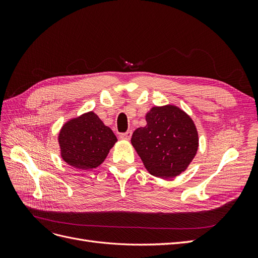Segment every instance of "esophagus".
I'll return each instance as SVG.
<instances>
[{
	"label": "esophagus",
	"instance_id": "1",
	"mask_svg": "<svg viewBox=\"0 0 258 258\" xmlns=\"http://www.w3.org/2000/svg\"><path fill=\"white\" fill-rule=\"evenodd\" d=\"M131 136H132V131L129 130V131H127V132H123V134H120L119 138H120L121 140H130Z\"/></svg>",
	"mask_w": 258,
	"mask_h": 258
}]
</instances>
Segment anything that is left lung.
Instances as JSON below:
<instances>
[{
	"mask_svg": "<svg viewBox=\"0 0 258 258\" xmlns=\"http://www.w3.org/2000/svg\"><path fill=\"white\" fill-rule=\"evenodd\" d=\"M131 143L152 175L171 178L188 167L198 150V132L190 117L174 105L155 106L146 114Z\"/></svg>",
	"mask_w": 258,
	"mask_h": 258,
	"instance_id": "8db88e82",
	"label": "left lung"
}]
</instances>
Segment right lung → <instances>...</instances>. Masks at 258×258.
Here are the masks:
<instances>
[{"mask_svg": "<svg viewBox=\"0 0 258 258\" xmlns=\"http://www.w3.org/2000/svg\"><path fill=\"white\" fill-rule=\"evenodd\" d=\"M116 141L111 128L93 112L69 120L59 134L62 159L80 170L99 167Z\"/></svg>", "mask_w": 258, "mask_h": 258, "instance_id": "add662e5", "label": "right lung"}]
</instances>
